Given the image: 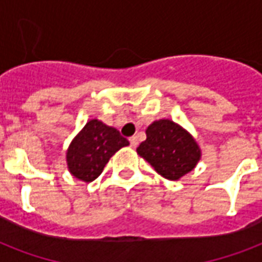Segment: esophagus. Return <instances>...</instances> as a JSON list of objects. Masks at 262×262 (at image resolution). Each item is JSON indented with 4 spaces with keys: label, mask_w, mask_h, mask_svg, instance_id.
Wrapping results in <instances>:
<instances>
[{
    "label": "esophagus",
    "mask_w": 262,
    "mask_h": 262,
    "mask_svg": "<svg viewBox=\"0 0 262 262\" xmlns=\"http://www.w3.org/2000/svg\"><path fill=\"white\" fill-rule=\"evenodd\" d=\"M129 141H130V147L132 148H136L137 145H139V140H137V137H136V136L130 137V139H129Z\"/></svg>",
    "instance_id": "34e87169"
}]
</instances>
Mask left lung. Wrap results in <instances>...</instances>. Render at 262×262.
Masks as SVG:
<instances>
[{"label":"left lung","mask_w":262,"mask_h":262,"mask_svg":"<svg viewBox=\"0 0 262 262\" xmlns=\"http://www.w3.org/2000/svg\"><path fill=\"white\" fill-rule=\"evenodd\" d=\"M147 140L140 144L137 154L155 171L170 181L190 172L201 158L199 144L189 132L170 119H159L147 127Z\"/></svg>","instance_id":"obj_1"}]
</instances>
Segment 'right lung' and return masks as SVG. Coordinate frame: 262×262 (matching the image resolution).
<instances>
[{"label":"right lung","mask_w":262,"mask_h":262,"mask_svg":"<svg viewBox=\"0 0 262 262\" xmlns=\"http://www.w3.org/2000/svg\"><path fill=\"white\" fill-rule=\"evenodd\" d=\"M126 145L129 141L115 127L91 119L68 148V168L80 181L92 182L102 174L111 156Z\"/></svg>","instance_id":"obj_1"}]
</instances>
